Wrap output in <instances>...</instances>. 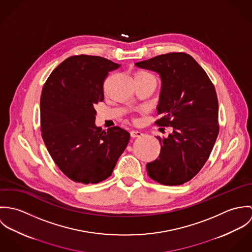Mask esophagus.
<instances>
[{
  "instance_id": "obj_1",
  "label": "esophagus",
  "mask_w": 252,
  "mask_h": 252,
  "mask_svg": "<svg viewBox=\"0 0 252 252\" xmlns=\"http://www.w3.org/2000/svg\"><path fill=\"white\" fill-rule=\"evenodd\" d=\"M131 137L132 138H139V137H142L143 136V133L142 132H140V131H135V130H133V131H131Z\"/></svg>"
}]
</instances>
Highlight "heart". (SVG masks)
Returning a JSON list of instances; mask_svg holds the SVG:
<instances>
[{
    "label": "heart",
    "instance_id": "1",
    "mask_svg": "<svg viewBox=\"0 0 252 252\" xmlns=\"http://www.w3.org/2000/svg\"><path fill=\"white\" fill-rule=\"evenodd\" d=\"M135 79L142 80V81H147V82H153L156 84V78L155 76L146 71H138L135 72Z\"/></svg>",
    "mask_w": 252,
    "mask_h": 252
}]
</instances>
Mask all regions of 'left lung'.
Instances as JSON below:
<instances>
[{"label":"left lung","instance_id":"8db88e82","mask_svg":"<svg viewBox=\"0 0 252 252\" xmlns=\"http://www.w3.org/2000/svg\"><path fill=\"white\" fill-rule=\"evenodd\" d=\"M136 65L160 74L162 89L157 114L161 117L155 124L173 130L167 138L157 136L160 154L146 164L147 175L164 185H181L201 171L218 136L215 85L185 52L158 55Z\"/></svg>","mask_w":252,"mask_h":252}]
</instances>
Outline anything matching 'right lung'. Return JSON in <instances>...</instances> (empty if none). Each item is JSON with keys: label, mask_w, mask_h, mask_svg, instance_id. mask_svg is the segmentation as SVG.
<instances>
[{"label": "right lung", "mask_w": 252, "mask_h": 252, "mask_svg": "<svg viewBox=\"0 0 252 252\" xmlns=\"http://www.w3.org/2000/svg\"><path fill=\"white\" fill-rule=\"evenodd\" d=\"M119 65L100 56L73 55L45 81L40 96V131L60 171L74 182L107 180L130 134L117 126L96 127L94 107L104 101V82Z\"/></svg>", "instance_id": "right-lung-1"}]
</instances>
